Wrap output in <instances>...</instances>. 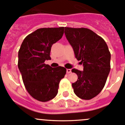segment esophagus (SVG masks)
<instances>
[{
	"label": "esophagus",
	"instance_id": "obj_1",
	"mask_svg": "<svg viewBox=\"0 0 125 125\" xmlns=\"http://www.w3.org/2000/svg\"><path fill=\"white\" fill-rule=\"evenodd\" d=\"M66 73H71V69H67V70H66Z\"/></svg>",
	"mask_w": 125,
	"mask_h": 125
}]
</instances>
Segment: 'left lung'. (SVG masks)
<instances>
[{
  "instance_id": "1",
  "label": "left lung",
  "mask_w": 125,
  "mask_h": 125,
  "mask_svg": "<svg viewBox=\"0 0 125 125\" xmlns=\"http://www.w3.org/2000/svg\"><path fill=\"white\" fill-rule=\"evenodd\" d=\"M65 34L83 66L82 71L71 70L78 77L72 83L74 92L82 100H91L104 87L111 70V53L103 38L87 28L66 27Z\"/></svg>"
}]
</instances>
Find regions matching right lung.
Wrapping results in <instances>:
<instances>
[{
	"instance_id": "1",
	"label": "right lung",
	"mask_w": 125,
	"mask_h": 125,
	"mask_svg": "<svg viewBox=\"0 0 125 125\" xmlns=\"http://www.w3.org/2000/svg\"><path fill=\"white\" fill-rule=\"evenodd\" d=\"M64 27L41 28L28 35L18 52V66L28 93L34 99L46 102L55 97L59 82L66 74L62 66L52 68L44 63L51 60L54 43L61 39Z\"/></svg>"
}]
</instances>
